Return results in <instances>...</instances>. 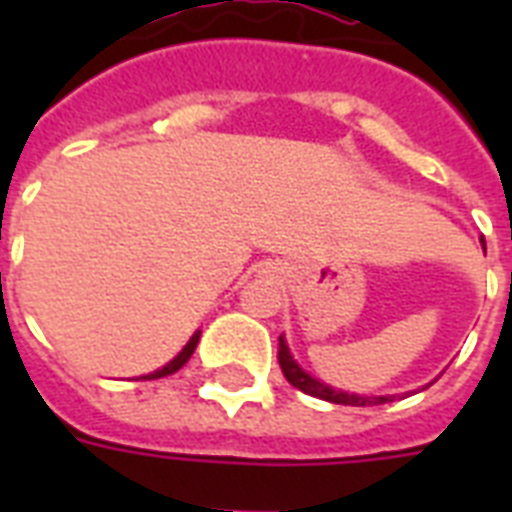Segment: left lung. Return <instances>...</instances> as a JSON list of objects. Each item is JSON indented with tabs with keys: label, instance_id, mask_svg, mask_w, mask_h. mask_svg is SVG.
<instances>
[{
	"label": "left lung",
	"instance_id": "8db88e82",
	"mask_svg": "<svg viewBox=\"0 0 512 512\" xmlns=\"http://www.w3.org/2000/svg\"><path fill=\"white\" fill-rule=\"evenodd\" d=\"M481 244H484V249H486L484 239H481ZM279 364H281V372H284V377L289 380V385H295L297 390H303V393H308V396L324 398V401H329V404L377 406V404H388V401H393V398H396V396H358V393H345V390L329 388V385H324V382H319L316 377H311V374L300 369V364H297L295 358H292V353H289L284 335L279 337Z\"/></svg>",
	"mask_w": 512,
	"mask_h": 512
}]
</instances>
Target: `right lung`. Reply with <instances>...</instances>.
<instances>
[{"label": "right lung", "instance_id": "obj_1", "mask_svg": "<svg viewBox=\"0 0 512 512\" xmlns=\"http://www.w3.org/2000/svg\"><path fill=\"white\" fill-rule=\"evenodd\" d=\"M199 337H201V332H196V335H193L191 340L185 342V348L180 350V353H177L175 358H172L170 364L162 366V369H156V372H151V374H143V380H159V377H167V374H175L177 369H180V366L188 364V358L193 356V350H196V345H199Z\"/></svg>", "mask_w": 512, "mask_h": 512}]
</instances>
